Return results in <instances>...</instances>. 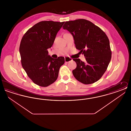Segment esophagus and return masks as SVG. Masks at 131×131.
Masks as SVG:
<instances>
[{
	"instance_id": "esophagus-1",
	"label": "esophagus",
	"mask_w": 131,
	"mask_h": 131,
	"mask_svg": "<svg viewBox=\"0 0 131 131\" xmlns=\"http://www.w3.org/2000/svg\"><path fill=\"white\" fill-rule=\"evenodd\" d=\"M72 60V59L69 57H65V61L66 63L69 62L70 61H71Z\"/></svg>"
}]
</instances>
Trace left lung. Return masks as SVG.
<instances>
[{
  "instance_id": "1",
  "label": "left lung",
  "mask_w": 131,
  "mask_h": 131,
  "mask_svg": "<svg viewBox=\"0 0 131 131\" xmlns=\"http://www.w3.org/2000/svg\"><path fill=\"white\" fill-rule=\"evenodd\" d=\"M72 35L75 48L84 54L86 61L74 59L77 63L73 70L75 78L85 84L100 80L111 61L112 51L108 38L98 26L84 19L65 22L63 26Z\"/></svg>"
}]
</instances>
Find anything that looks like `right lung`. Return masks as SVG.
<instances>
[{"label": "right lung", "instance_id": "add662e5", "mask_svg": "<svg viewBox=\"0 0 131 131\" xmlns=\"http://www.w3.org/2000/svg\"><path fill=\"white\" fill-rule=\"evenodd\" d=\"M64 23L40 21L22 38L19 50L22 66L28 77L39 86L47 87L56 81L59 69L65 62L64 57L53 58L48 51Z\"/></svg>", "mask_w": 131, "mask_h": 131}]
</instances>
